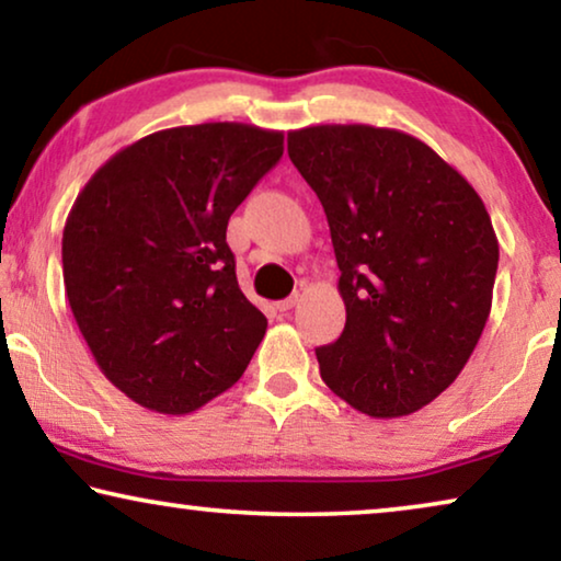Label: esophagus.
Returning <instances> with one entry per match:
<instances>
[{"instance_id":"esophagus-1","label":"esophagus","mask_w":561,"mask_h":561,"mask_svg":"<svg viewBox=\"0 0 561 561\" xmlns=\"http://www.w3.org/2000/svg\"><path fill=\"white\" fill-rule=\"evenodd\" d=\"M296 304H298V294H296V296H288V298H283V301L275 304V309H278V311H290V309H294Z\"/></svg>"}]
</instances>
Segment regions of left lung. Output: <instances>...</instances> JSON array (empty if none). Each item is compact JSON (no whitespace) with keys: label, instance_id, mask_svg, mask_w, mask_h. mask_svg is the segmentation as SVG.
Wrapping results in <instances>:
<instances>
[{"label":"left lung","instance_id":"1","mask_svg":"<svg viewBox=\"0 0 561 561\" xmlns=\"http://www.w3.org/2000/svg\"><path fill=\"white\" fill-rule=\"evenodd\" d=\"M288 156L324 206L347 309L340 340L317 350L321 380L367 416H409L455 382L490 317L485 204L401 129H294Z\"/></svg>","mask_w":561,"mask_h":561}]
</instances>
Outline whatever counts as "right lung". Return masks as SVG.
<instances>
[{
  "label": "right lung",
  "mask_w": 561,
  "mask_h": 561,
  "mask_svg": "<svg viewBox=\"0 0 561 561\" xmlns=\"http://www.w3.org/2000/svg\"><path fill=\"white\" fill-rule=\"evenodd\" d=\"M280 156L278 129L171 127L114 152L76 196L60 250L68 306L99 370L142 409H202L263 342L227 225Z\"/></svg>",
  "instance_id": "add662e5"
}]
</instances>
